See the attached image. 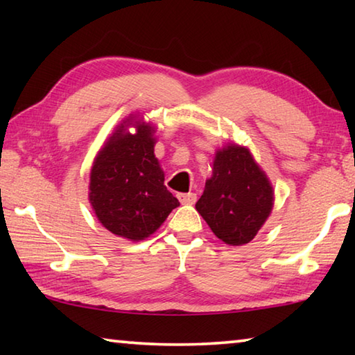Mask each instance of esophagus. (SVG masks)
<instances>
[{"label":"esophagus","instance_id":"esophagus-1","mask_svg":"<svg viewBox=\"0 0 355 355\" xmlns=\"http://www.w3.org/2000/svg\"><path fill=\"white\" fill-rule=\"evenodd\" d=\"M177 197H178V200L183 203V205H192V203L197 200V196L194 194V192H180Z\"/></svg>","mask_w":355,"mask_h":355}]
</instances>
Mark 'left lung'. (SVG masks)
<instances>
[{
  "label": "left lung",
  "mask_w": 355,
  "mask_h": 355,
  "mask_svg": "<svg viewBox=\"0 0 355 355\" xmlns=\"http://www.w3.org/2000/svg\"><path fill=\"white\" fill-rule=\"evenodd\" d=\"M272 205V186L249 148L228 144L216 152L213 175L196 203L216 236L230 245L250 243Z\"/></svg>",
  "instance_id": "obj_1"
}]
</instances>
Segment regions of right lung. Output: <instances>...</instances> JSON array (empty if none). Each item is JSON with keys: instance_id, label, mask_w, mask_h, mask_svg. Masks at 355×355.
Here are the masks:
<instances>
[{"instance_id": "obj_1", "label": "right lung", "mask_w": 355, "mask_h": 355, "mask_svg": "<svg viewBox=\"0 0 355 355\" xmlns=\"http://www.w3.org/2000/svg\"><path fill=\"white\" fill-rule=\"evenodd\" d=\"M128 117L95 156L89 200L101 225L117 236L141 241L155 233L180 205L164 186L155 156V128ZM137 127L131 135L126 128Z\"/></svg>"}]
</instances>
